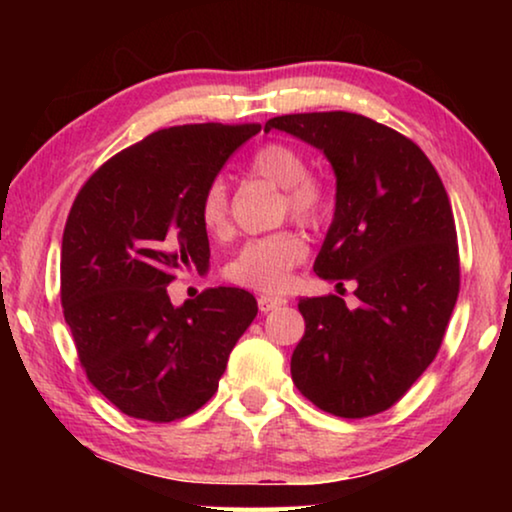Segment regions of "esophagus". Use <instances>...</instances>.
<instances>
[{"label": "esophagus", "mask_w": 512, "mask_h": 512, "mask_svg": "<svg viewBox=\"0 0 512 512\" xmlns=\"http://www.w3.org/2000/svg\"><path fill=\"white\" fill-rule=\"evenodd\" d=\"M289 303L284 296H270V293H263V296H258V310L261 312H272L277 310V307H282Z\"/></svg>", "instance_id": "1"}]
</instances>
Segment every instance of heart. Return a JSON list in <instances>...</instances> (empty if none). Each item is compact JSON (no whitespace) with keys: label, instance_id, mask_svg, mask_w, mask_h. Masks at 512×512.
Masks as SVG:
<instances>
[{"label":"heart","instance_id":"1","mask_svg":"<svg viewBox=\"0 0 512 512\" xmlns=\"http://www.w3.org/2000/svg\"><path fill=\"white\" fill-rule=\"evenodd\" d=\"M249 172L258 179L282 188V214H291L303 226H317L331 209V193L319 177L307 172L305 153L286 142H268L258 146L249 158ZM200 223L212 237L230 233L228 188L214 179L200 198ZM307 244L296 230L284 228L277 233L249 240L228 263L226 275L235 284L265 293L282 291L291 270L303 263Z\"/></svg>","mask_w":512,"mask_h":512}]
</instances>
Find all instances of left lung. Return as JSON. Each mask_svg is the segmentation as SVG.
<instances>
[{
    "mask_svg": "<svg viewBox=\"0 0 512 512\" xmlns=\"http://www.w3.org/2000/svg\"><path fill=\"white\" fill-rule=\"evenodd\" d=\"M317 146L335 172V216L314 272L345 296L300 298L293 349L300 394L335 417L361 419L401 401L436 359L459 296V244L436 167L401 132L349 111L275 116Z\"/></svg>",
    "mask_w": 512,
    "mask_h": 512,
    "instance_id": "1",
    "label": "left lung"
}]
</instances>
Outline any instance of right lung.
Returning <instances> with one entry per match:
<instances>
[{
	"mask_svg": "<svg viewBox=\"0 0 512 512\" xmlns=\"http://www.w3.org/2000/svg\"><path fill=\"white\" fill-rule=\"evenodd\" d=\"M258 123L174 125L93 172L62 233L60 300L88 380L123 415L174 422L219 389L258 305L235 286L174 307L167 284L209 263L200 198Z\"/></svg>",
	"mask_w": 512,
	"mask_h": 512,
	"instance_id": "1",
	"label": "right lung"
}]
</instances>
